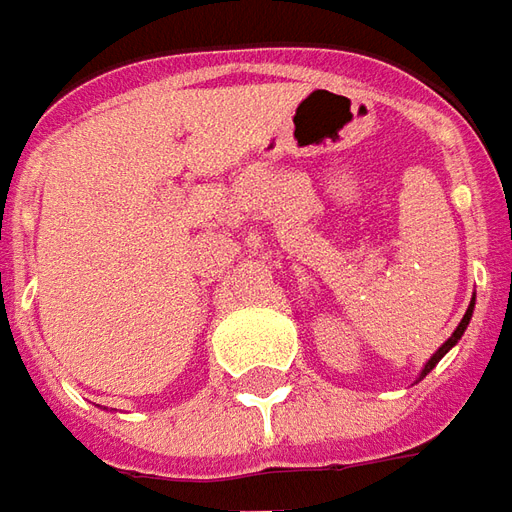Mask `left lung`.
Wrapping results in <instances>:
<instances>
[{
    "mask_svg": "<svg viewBox=\"0 0 512 512\" xmlns=\"http://www.w3.org/2000/svg\"><path fill=\"white\" fill-rule=\"evenodd\" d=\"M472 312H474V299L469 301V310H466V315H463V318H461V323H458V326H455V332L450 334V340H444V343H441L439 351H436V354L430 356L428 362H425V367H422V373H419L417 381H422V378L428 376L430 370H433V367L439 365L441 359H444V354H447V351H450V348H455V345H458V340H461L463 332H466V326H469V321H472Z\"/></svg>",
    "mask_w": 512,
    "mask_h": 512,
    "instance_id": "obj_1",
    "label": "left lung"
}]
</instances>
